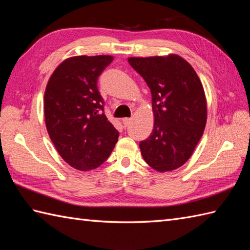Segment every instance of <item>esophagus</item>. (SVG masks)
Masks as SVG:
<instances>
[{"instance_id":"obj_1","label":"esophagus","mask_w":250,"mask_h":250,"mask_svg":"<svg viewBox=\"0 0 250 250\" xmlns=\"http://www.w3.org/2000/svg\"><path fill=\"white\" fill-rule=\"evenodd\" d=\"M131 122H132L131 118H124V119H122V124L125 125V126H128L131 124Z\"/></svg>"}]
</instances>
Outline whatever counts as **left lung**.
<instances>
[{
  "instance_id": "obj_1",
  "label": "left lung",
  "mask_w": 250,
  "mask_h": 250,
  "mask_svg": "<svg viewBox=\"0 0 250 250\" xmlns=\"http://www.w3.org/2000/svg\"><path fill=\"white\" fill-rule=\"evenodd\" d=\"M151 91L155 124L140 142L142 156L158 172L188 161L203 135L207 110L203 86L193 67L177 55L129 58Z\"/></svg>"
}]
</instances>
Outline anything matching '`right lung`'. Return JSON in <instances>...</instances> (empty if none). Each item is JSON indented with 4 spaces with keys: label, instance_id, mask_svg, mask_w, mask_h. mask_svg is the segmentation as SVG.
<instances>
[{
    "label": "right lung",
    "instance_id": "add662e5",
    "mask_svg": "<svg viewBox=\"0 0 250 250\" xmlns=\"http://www.w3.org/2000/svg\"><path fill=\"white\" fill-rule=\"evenodd\" d=\"M111 56H77L50 76L44 98L46 128L63 160L79 171L100 167L113 151L119 132L104 114L98 78Z\"/></svg>",
    "mask_w": 250,
    "mask_h": 250
}]
</instances>
